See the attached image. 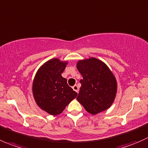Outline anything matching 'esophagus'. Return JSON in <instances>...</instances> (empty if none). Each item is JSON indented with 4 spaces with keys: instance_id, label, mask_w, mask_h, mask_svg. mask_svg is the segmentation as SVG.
Wrapping results in <instances>:
<instances>
[{
    "instance_id": "esophagus-1",
    "label": "esophagus",
    "mask_w": 148,
    "mask_h": 148,
    "mask_svg": "<svg viewBox=\"0 0 148 148\" xmlns=\"http://www.w3.org/2000/svg\"><path fill=\"white\" fill-rule=\"evenodd\" d=\"M73 90H74L75 92H77V93H78V91H79V88H78V86H77V85H75V86H73Z\"/></svg>"
}]
</instances>
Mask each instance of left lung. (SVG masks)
I'll use <instances>...</instances> for the list:
<instances>
[{"instance_id":"left-lung-1","label":"left lung","mask_w":148,"mask_h":148,"mask_svg":"<svg viewBox=\"0 0 148 148\" xmlns=\"http://www.w3.org/2000/svg\"><path fill=\"white\" fill-rule=\"evenodd\" d=\"M76 67L83 76L77 101L93 115L109 109L117 91L116 77L109 67L95 58L79 60Z\"/></svg>"}]
</instances>
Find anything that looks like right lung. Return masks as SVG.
Returning <instances> with one entry per match:
<instances>
[{
    "label": "right lung",
    "mask_w": 148,
    "mask_h": 148,
    "mask_svg": "<svg viewBox=\"0 0 148 148\" xmlns=\"http://www.w3.org/2000/svg\"><path fill=\"white\" fill-rule=\"evenodd\" d=\"M68 62L53 58L44 63L33 80L32 92L40 109L53 116L62 113L77 93L67 83L62 73Z\"/></svg>",
    "instance_id": "obj_1"
}]
</instances>
